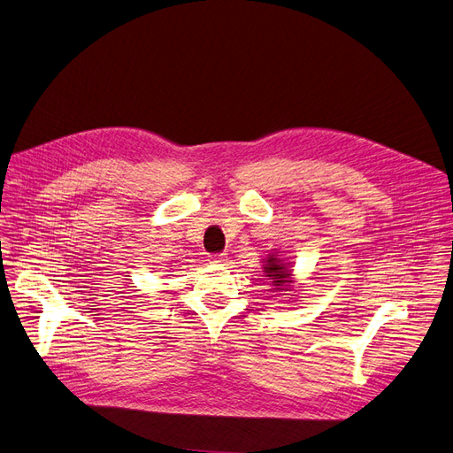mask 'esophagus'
<instances>
[{
  "label": "esophagus",
  "instance_id": "34e87169",
  "mask_svg": "<svg viewBox=\"0 0 453 453\" xmlns=\"http://www.w3.org/2000/svg\"><path fill=\"white\" fill-rule=\"evenodd\" d=\"M226 260H227L226 253H219V255H211L209 257V263H212V265H224Z\"/></svg>",
  "mask_w": 453,
  "mask_h": 453
}]
</instances>
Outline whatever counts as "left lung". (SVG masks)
I'll use <instances>...</instances> for the list:
<instances>
[{
    "label": "left lung",
    "instance_id": "1",
    "mask_svg": "<svg viewBox=\"0 0 453 453\" xmlns=\"http://www.w3.org/2000/svg\"><path fill=\"white\" fill-rule=\"evenodd\" d=\"M292 263H284L280 257H277V253H272L266 257L263 270L265 275L270 279V282L273 284V290L279 294H287L292 290L294 284V277H292Z\"/></svg>",
    "mask_w": 453,
    "mask_h": 453
}]
</instances>
